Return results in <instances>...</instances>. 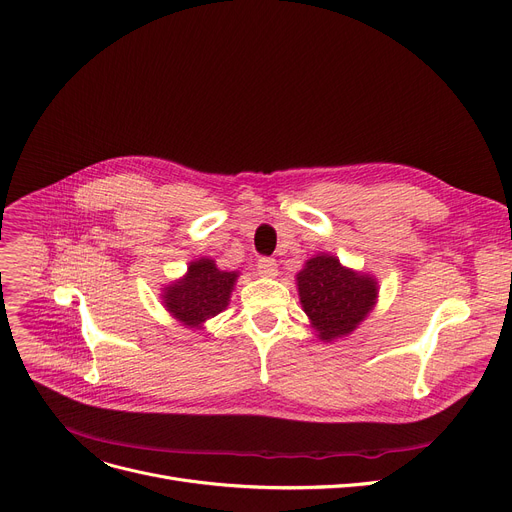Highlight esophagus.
<instances>
[{
  "label": "esophagus",
  "instance_id": "obj_1",
  "mask_svg": "<svg viewBox=\"0 0 512 512\" xmlns=\"http://www.w3.org/2000/svg\"><path fill=\"white\" fill-rule=\"evenodd\" d=\"M258 272L262 274V277H268V279H274L279 274V264L274 258H260L258 260Z\"/></svg>",
  "mask_w": 512,
  "mask_h": 512
}]
</instances>
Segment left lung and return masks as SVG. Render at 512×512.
<instances>
[{
  "instance_id": "obj_1",
  "label": "left lung",
  "mask_w": 512,
  "mask_h": 512,
  "mask_svg": "<svg viewBox=\"0 0 512 512\" xmlns=\"http://www.w3.org/2000/svg\"><path fill=\"white\" fill-rule=\"evenodd\" d=\"M301 307L322 342H336L355 332L379 297V283L369 272L344 266L338 256L320 252L295 274Z\"/></svg>"
}]
</instances>
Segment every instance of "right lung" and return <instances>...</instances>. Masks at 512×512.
<instances>
[{
    "label": "right lung",
    "instance_id": "add662e5",
    "mask_svg": "<svg viewBox=\"0 0 512 512\" xmlns=\"http://www.w3.org/2000/svg\"><path fill=\"white\" fill-rule=\"evenodd\" d=\"M238 270H221L209 256L188 264L184 277L164 285L160 299L170 316L190 330H203L205 322L227 309Z\"/></svg>",
    "mask_w": 512,
    "mask_h": 512
}]
</instances>
